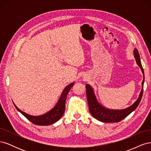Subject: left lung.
Listing matches in <instances>:
<instances>
[{
    "label": "left lung",
    "instance_id": "obj_1",
    "mask_svg": "<svg viewBox=\"0 0 151 151\" xmlns=\"http://www.w3.org/2000/svg\"><path fill=\"white\" fill-rule=\"evenodd\" d=\"M134 55L137 63V65L140 67L142 72L143 73L144 79L142 81V90L140 93L138 99L136 100V101L133 104L131 105L130 106L123 109H111L104 108L98 101L92 87L88 84H87L86 85L87 99H88L89 111L91 113V115L93 116V117H94L96 119H97L98 120L106 123H113L120 122L123 119H124L125 118H126L128 115H130L132 111H134L139 104L143 94L144 83V72L142 66L141 64L140 55L137 49H134Z\"/></svg>",
    "mask_w": 151,
    "mask_h": 151
}]
</instances>
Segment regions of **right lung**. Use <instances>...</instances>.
Returning a JSON list of instances; mask_svg holds the SVG:
<instances>
[{
	"instance_id": "add662e5",
	"label": "right lung",
	"mask_w": 151,
	"mask_h": 151,
	"mask_svg": "<svg viewBox=\"0 0 151 151\" xmlns=\"http://www.w3.org/2000/svg\"><path fill=\"white\" fill-rule=\"evenodd\" d=\"M74 83H72L70 84H68L65 87V88L63 89V92L61 94V96L59 99L58 103L55 106V107L52 109L51 110L47 112L44 115L40 116H32L28 115L22 111L20 109L18 108L16 104L14 103V105L16 108L19 111L22 115H23L27 119L29 120L31 122L35 125H52L53 123L57 122L58 120L60 119V118L62 116L65 111V101L67 94L69 92L70 88L74 85Z\"/></svg>"
}]
</instances>
